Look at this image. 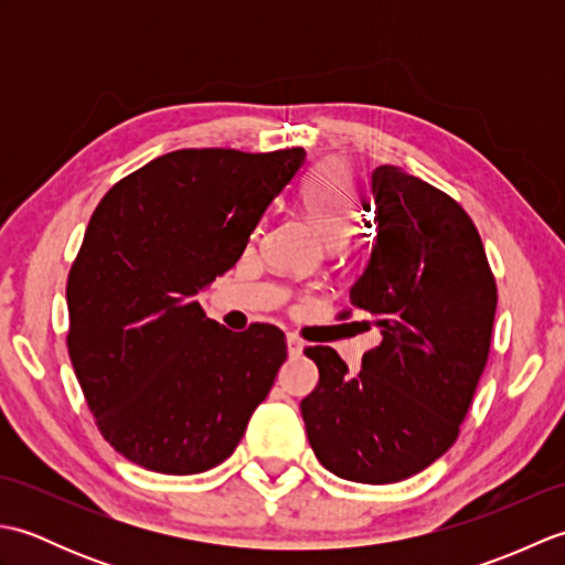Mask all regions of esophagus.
Segmentation results:
<instances>
[{"label":"esophagus","instance_id":"esophagus-1","mask_svg":"<svg viewBox=\"0 0 565 565\" xmlns=\"http://www.w3.org/2000/svg\"><path fill=\"white\" fill-rule=\"evenodd\" d=\"M286 347H289V354L291 356H298V354H301L303 352V340L301 338H298V334H286Z\"/></svg>","mask_w":565,"mask_h":565}]
</instances>
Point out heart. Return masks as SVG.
<instances>
[{
	"instance_id": "b5f03b06",
	"label": "heart",
	"mask_w": 565,
	"mask_h": 565,
	"mask_svg": "<svg viewBox=\"0 0 565 565\" xmlns=\"http://www.w3.org/2000/svg\"><path fill=\"white\" fill-rule=\"evenodd\" d=\"M301 201L308 218L332 247L342 245L354 233L359 213H362L354 177L338 162L320 164L306 177Z\"/></svg>"
}]
</instances>
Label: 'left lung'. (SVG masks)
<instances>
[{"label": "left lung", "mask_w": 565, "mask_h": 565, "mask_svg": "<svg viewBox=\"0 0 565 565\" xmlns=\"http://www.w3.org/2000/svg\"><path fill=\"white\" fill-rule=\"evenodd\" d=\"M371 194L376 245L350 298L381 342L359 374L332 347H306L320 381L301 415L328 471L383 486L419 473L459 437L488 362L498 289L481 235L451 196L393 164L376 167Z\"/></svg>", "instance_id": "left-lung-1"}]
</instances>
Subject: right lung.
<instances>
[{
	"mask_svg": "<svg viewBox=\"0 0 565 565\" xmlns=\"http://www.w3.org/2000/svg\"><path fill=\"white\" fill-rule=\"evenodd\" d=\"M303 148L167 152L99 201L67 276V352L97 427L148 471L218 466L286 359L279 328L233 332L196 294L243 255Z\"/></svg>",
	"mask_w": 565,
	"mask_h": 565,
	"instance_id": "obj_1",
	"label": "right lung"
}]
</instances>
